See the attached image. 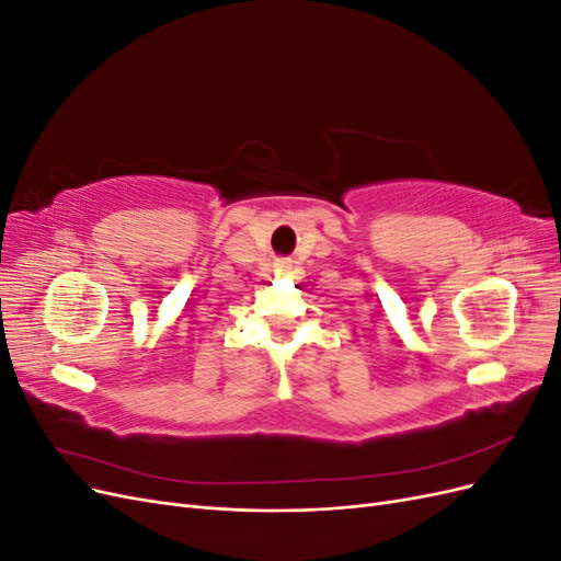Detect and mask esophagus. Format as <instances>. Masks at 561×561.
Returning <instances> with one entry per match:
<instances>
[{
    "label": "esophagus",
    "instance_id": "esophagus-1",
    "mask_svg": "<svg viewBox=\"0 0 561 561\" xmlns=\"http://www.w3.org/2000/svg\"><path fill=\"white\" fill-rule=\"evenodd\" d=\"M287 271H290V264L280 262V264H278V274H287Z\"/></svg>",
    "mask_w": 561,
    "mask_h": 561
}]
</instances>
